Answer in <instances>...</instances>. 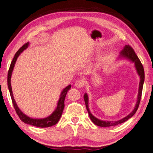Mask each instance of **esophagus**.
Here are the masks:
<instances>
[{"label": "esophagus", "mask_w": 153, "mask_h": 153, "mask_svg": "<svg viewBox=\"0 0 153 153\" xmlns=\"http://www.w3.org/2000/svg\"><path fill=\"white\" fill-rule=\"evenodd\" d=\"M83 85H84V82L82 79H79L75 82V86L77 88H82Z\"/></svg>", "instance_id": "esophagus-1"}]
</instances>
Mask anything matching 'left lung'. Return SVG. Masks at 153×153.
Instances as JSON below:
<instances>
[{
  "mask_svg": "<svg viewBox=\"0 0 153 153\" xmlns=\"http://www.w3.org/2000/svg\"><path fill=\"white\" fill-rule=\"evenodd\" d=\"M120 56H121V58H127L128 59H129L130 61L134 63L137 71V73H138L139 76H140L139 94H138V96H137V101L136 103V105H135V107H134V108L133 111L131 112L129 115H128L127 117L123 118L122 119H120V120L117 121H102V120H100V119H98L97 118L95 117H94L91 113L90 111H89V107H88V95H87V94H85L84 96H83V98H84L86 109H87V110H88L89 117H90L92 122L94 123L95 125H97V126L102 127H111V126H115V125L123 123H124L126 121H127L128 119L132 117L134 115V113H136L137 109H138V107L139 106L140 99H141L143 83H144V80H145L144 68H143L141 62H140V59H139L138 57H137L135 52H134V51L133 49V48L131 46H129V45H126V46L124 47V48L123 49V50L120 53Z\"/></svg>",
  "mask_w": 153,
  "mask_h": 153,
  "instance_id": "1",
  "label": "left lung"
}]
</instances>
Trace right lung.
<instances>
[{"label":"right lung","mask_w":153,"mask_h":153,"mask_svg":"<svg viewBox=\"0 0 153 153\" xmlns=\"http://www.w3.org/2000/svg\"><path fill=\"white\" fill-rule=\"evenodd\" d=\"M28 46V43L24 44L23 46L17 51L16 53H15L13 61H12V62H11L10 65V68H9V70L8 72L7 82H8V88L9 89V91H10L12 101H13V104L14 105V109H15V111H16L18 116L19 117L20 120L23 121L24 123H26V124L32 125V126H35L37 127H41V128L52 127V126H53V125H55L58 122L59 119H60V117H61L63 110H64V108L65 97V96H66V94H67L68 90L71 88V85H69L68 86H67L66 88L64 89V90L62 91L61 95H60V97H59V100L58 103V105H57L56 110L50 116L48 117L44 118V119H32V118L29 117H28V116H26L25 114H24V113L21 111L20 109L19 108V107H18L16 101H15L14 99L13 91H12L10 79H11L12 73H13V69L14 67V64H15V63H16L17 58L20 54V53H22L24 50L27 48Z\"/></svg>","instance_id":"obj_1"}]
</instances>
